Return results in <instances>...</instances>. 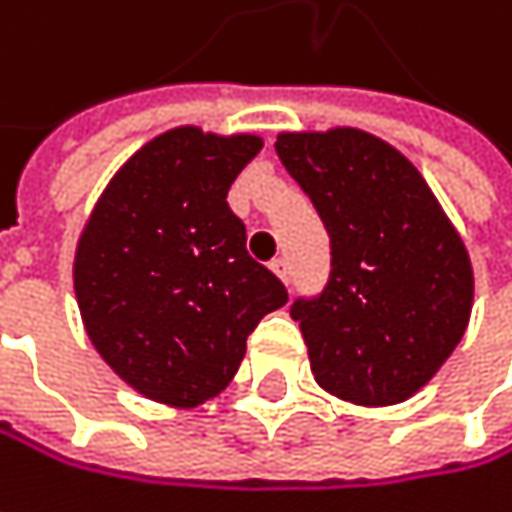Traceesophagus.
<instances>
[{
    "label": "esophagus",
    "instance_id": "obj_1",
    "mask_svg": "<svg viewBox=\"0 0 512 512\" xmlns=\"http://www.w3.org/2000/svg\"><path fill=\"white\" fill-rule=\"evenodd\" d=\"M269 269H272L284 284H290V260H287V257H275V260L269 263Z\"/></svg>",
    "mask_w": 512,
    "mask_h": 512
}]
</instances>
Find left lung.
<instances>
[{
  "instance_id": "8db88e82",
  "label": "left lung",
  "mask_w": 512,
  "mask_h": 512,
  "mask_svg": "<svg viewBox=\"0 0 512 512\" xmlns=\"http://www.w3.org/2000/svg\"><path fill=\"white\" fill-rule=\"evenodd\" d=\"M275 152L331 237L322 296L290 310L316 384L360 407L413 398L469 328L475 272L460 231L422 172L369 131H281Z\"/></svg>"
}]
</instances>
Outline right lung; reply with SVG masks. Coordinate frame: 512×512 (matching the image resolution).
Returning a JSON list of instances; mask_svg holds the SVG:
<instances>
[{
	"instance_id": "obj_1",
	"label": "right lung",
	"mask_w": 512,
	"mask_h": 512,
	"mask_svg": "<svg viewBox=\"0 0 512 512\" xmlns=\"http://www.w3.org/2000/svg\"><path fill=\"white\" fill-rule=\"evenodd\" d=\"M263 137L178 125L140 146L90 210L72 260L84 331L134 393L193 410L237 375L246 337L287 304L225 196Z\"/></svg>"
}]
</instances>
